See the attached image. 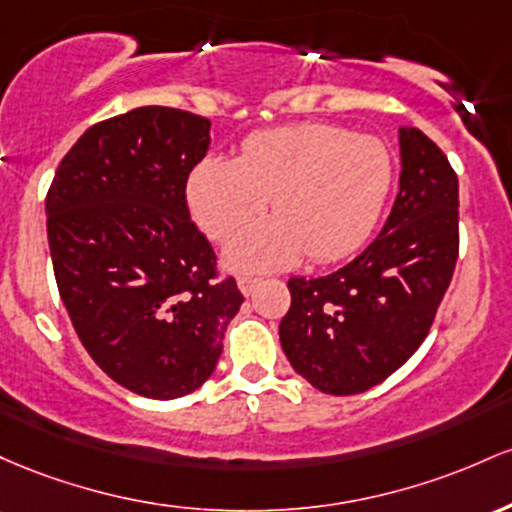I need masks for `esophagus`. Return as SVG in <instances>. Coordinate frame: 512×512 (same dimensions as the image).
Returning <instances> with one entry per match:
<instances>
[{
    "label": "esophagus",
    "mask_w": 512,
    "mask_h": 512,
    "mask_svg": "<svg viewBox=\"0 0 512 512\" xmlns=\"http://www.w3.org/2000/svg\"><path fill=\"white\" fill-rule=\"evenodd\" d=\"M237 285H239L241 295L249 297L251 292H254L258 285H261V278H254V275H241V278L237 280Z\"/></svg>",
    "instance_id": "esophagus-1"
}]
</instances>
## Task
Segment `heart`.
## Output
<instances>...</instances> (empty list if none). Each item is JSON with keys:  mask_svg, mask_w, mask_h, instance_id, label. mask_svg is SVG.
<instances>
[{"mask_svg": "<svg viewBox=\"0 0 512 512\" xmlns=\"http://www.w3.org/2000/svg\"><path fill=\"white\" fill-rule=\"evenodd\" d=\"M392 188V157L377 137L329 123L254 132L239 159L205 157L188 179V205L208 237L229 241L237 271L336 261L370 237Z\"/></svg>", "mask_w": 512, "mask_h": 512, "instance_id": "1", "label": "heart"}]
</instances>
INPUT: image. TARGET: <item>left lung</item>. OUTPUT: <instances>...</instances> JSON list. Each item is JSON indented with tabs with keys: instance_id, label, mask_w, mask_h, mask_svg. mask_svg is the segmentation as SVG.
Instances as JSON below:
<instances>
[{
	"instance_id": "8db88e82",
	"label": "left lung",
	"mask_w": 512,
	"mask_h": 512,
	"mask_svg": "<svg viewBox=\"0 0 512 512\" xmlns=\"http://www.w3.org/2000/svg\"><path fill=\"white\" fill-rule=\"evenodd\" d=\"M399 193L370 246L321 278H290L280 346L297 375L333 396L387 380L428 336L459 249V183L442 149L399 128Z\"/></svg>"
}]
</instances>
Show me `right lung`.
<instances>
[{
	"label": "right lung",
	"mask_w": 512,
	"mask_h": 512,
	"mask_svg": "<svg viewBox=\"0 0 512 512\" xmlns=\"http://www.w3.org/2000/svg\"><path fill=\"white\" fill-rule=\"evenodd\" d=\"M208 149V118L132 108L79 137L45 198L57 290L79 341L147 399L203 387L244 302L234 278H217L188 212V174Z\"/></svg>",
	"instance_id": "obj_1"
}]
</instances>
